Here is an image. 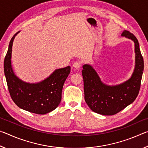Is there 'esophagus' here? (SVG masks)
<instances>
[{
  "label": "esophagus",
  "mask_w": 148,
  "mask_h": 148,
  "mask_svg": "<svg viewBox=\"0 0 148 148\" xmlns=\"http://www.w3.org/2000/svg\"><path fill=\"white\" fill-rule=\"evenodd\" d=\"M73 66L76 69H79L81 66V63L78 61H76L73 63Z\"/></svg>",
  "instance_id": "34e87169"
}]
</instances>
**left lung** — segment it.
I'll return each instance as SVG.
<instances>
[{
    "label": "left lung",
    "instance_id": "left-lung-1",
    "mask_svg": "<svg viewBox=\"0 0 148 148\" xmlns=\"http://www.w3.org/2000/svg\"><path fill=\"white\" fill-rule=\"evenodd\" d=\"M121 36L131 39L134 42L135 69L131 78L115 86L104 84L96 71L89 64H84L82 70L85 101L92 111L104 116L118 113L136 99L141 86L144 71V59L140 52L136 36L128 31H124Z\"/></svg>",
    "mask_w": 148,
    "mask_h": 148
}]
</instances>
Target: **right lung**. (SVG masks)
<instances>
[{"label":"right lung","mask_w":148,"mask_h":148,"mask_svg":"<svg viewBox=\"0 0 148 148\" xmlns=\"http://www.w3.org/2000/svg\"><path fill=\"white\" fill-rule=\"evenodd\" d=\"M10 42L4 61V72L12 99L17 106L29 112L46 114L53 111L61 101L62 89L71 72V66L57 69L40 83L29 84L14 74L11 64L12 49L15 36Z\"/></svg>","instance_id":"add662e5"}]
</instances>
